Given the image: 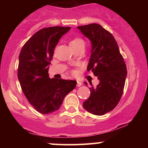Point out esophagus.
Returning <instances> with one entry per match:
<instances>
[{
  "label": "esophagus",
  "mask_w": 148,
  "mask_h": 148,
  "mask_svg": "<svg viewBox=\"0 0 148 148\" xmlns=\"http://www.w3.org/2000/svg\"><path fill=\"white\" fill-rule=\"evenodd\" d=\"M82 86V83H81V81H77V84H76V86H77V87H80V86Z\"/></svg>",
  "instance_id": "34e87169"
}]
</instances>
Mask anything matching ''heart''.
Returning a JSON list of instances; mask_svg holds the SVG:
<instances>
[{
	"mask_svg": "<svg viewBox=\"0 0 148 148\" xmlns=\"http://www.w3.org/2000/svg\"><path fill=\"white\" fill-rule=\"evenodd\" d=\"M69 45H70V47H77V46L85 45V42L84 41V40H82L81 38L75 37V38L73 39V40H72L69 42Z\"/></svg>",
	"mask_w": 148,
	"mask_h": 148,
	"instance_id": "1",
	"label": "heart"
}]
</instances>
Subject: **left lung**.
I'll return each instance as SVG.
<instances>
[{
    "label": "left lung",
    "mask_w": 148,
    "mask_h": 148,
    "mask_svg": "<svg viewBox=\"0 0 148 148\" xmlns=\"http://www.w3.org/2000/svg\"><path fill=\"white\" fill-rule=\"evenodd\" d=\"M77 28L91 42L87 70L99 81L97 87L90 88V95L83 106L92 114L104 115L118 105L123 95L127 74L126 64L114 37L101 25L91 23Z\"/></svg>",
    "instance_id": "8db88e82"
}]
</instances>
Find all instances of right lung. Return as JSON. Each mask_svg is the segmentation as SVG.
Segmentation results:
<instances>
[{
	"label": "right lung",
	"mask_w": 148,
	"mask_h": 148,
	"mask_svg": "<svg viewBox=\"0 0 148 148\" xmlns=\"http://www.w3.org/2000/svg\"><path fill=\"white\" fill-rule=\"evenodd\" d=\"M70 27L53 26L38 30L22 48L18 56V79L25 97L42 114L60 108L64 97L74 89L76 81L50 79L49 65L54 49Z\"/></svg>",
	"instance_id": "1"
}]
</instances>
